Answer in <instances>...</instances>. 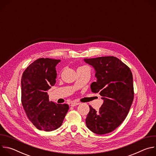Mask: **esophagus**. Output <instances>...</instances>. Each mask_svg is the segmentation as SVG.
I'll return each instance as SVG.
<instances>
[{
  "instance_id": "34e87169",
  "label": "esophagus",
  "mask_w": 156,
  "mask_h": 156,
  "mask_svg": "<svg viewBox=\"0 0 156 156\" xmlns=\"http://www.w3.org/2000/svg\"><path fill=\"white\" fill-rule=\"evenodd\" d=\"M78 104H80V103H79V102L73 101V102H72V103H71L70 105H71L72 107H75V106H76V105H78Z\"/></svg>"
}]
</instances>
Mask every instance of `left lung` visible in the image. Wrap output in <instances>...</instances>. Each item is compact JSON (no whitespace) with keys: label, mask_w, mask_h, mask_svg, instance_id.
Instances as JSON below:
<instances>
[{"label":"left lung","mask_w":156,"mask_h":156,"mask_svg":"<svg viewBox=\"0 0 156 156\" xmlns=\"http://www.w3.org/2000/svg\"><path fill=\"white\" fill-rule=\"evenodd\" d=\"M95 70L96 82L91 91L104 101L98 111L90 105L86 119L87 127L98 135L116 129L126 117L134 98L133 75L127 65L113 56L84 58Z\"/></svg>","instance_id":"1"}]
</instances>
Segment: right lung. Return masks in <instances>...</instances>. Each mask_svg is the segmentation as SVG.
Segmentation results:
<instances>
[{"label":"right lung","mask_w":156,"mask_h":156,"mask_svg":"<svg viewBox=\"0 0 156 156\" xmlns=\"http://www.w3.org/2000/svg\"><path fill=\"white\" fill-rule=\"evenodd\" d=\"M60 60L38 58L30 64L21 77V103L31 122L40 130L59 128L69 109L68 104L49 102L47 91L56 81V65Z\"/></svg>","instance_id":"add662e5"}]
</instances>
